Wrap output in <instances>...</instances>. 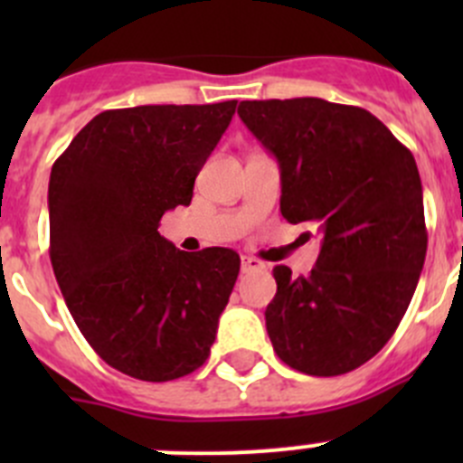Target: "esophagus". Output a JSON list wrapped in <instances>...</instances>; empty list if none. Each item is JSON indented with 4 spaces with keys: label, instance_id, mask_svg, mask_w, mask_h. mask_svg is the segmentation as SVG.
<instances>
[{
    "label": "esophagus",
    "instance_id": "obj_1",
    "mask_svg": "<svg viewBox=\"0 0 463 463\" xmlns=\"http://www.w3.org/2000/svg\"><path fill=\"white\" fill-rule=\"evenodd\" d=\"M266 269V264L258 258H241V273H253V270Z\"/></svg>",
    "mask_w": 463,
    "mask_h": 463
}]
</instances>
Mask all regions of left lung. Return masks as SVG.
<instances>
[{
    "instance_id": "left-lung-1",
    "label": "left lung",
    "mask_w": 463,
    "mask_h": 463,
    "mask_svg": "<svg viewBox=\"0 0 463 463\" xmlns=\"http://www.w3.org/2000/svg\"><path fill=\"white\" fill-rule=\"evenodd\" d=\"M237 114L278 158L282 217L320 232L311 275L273 269L275 354L302 374H347L392 338L426 260L412 152L367 109L322 98L241 100Z\"/></svg>"
}]
</instances>
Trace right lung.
Listing matches in <instances>:
<instances>
[{"label":"right lung","instance_id":"right-lung-1","mask_svg":"<svg viewBox=\"0 0 463 463\" xmlns=\"http://www.w3.org/2000/svg\"><path fill=\"white\" fill-rule=\"evenodd\" d=\"M237 100L109 109L78 132L49 181L51 264L93 352L138 381H175L208 358L240 273L231 249L185 253L161 237Z\"/></svg>","mask_w":463,"mask_h":463}]
</instances>
